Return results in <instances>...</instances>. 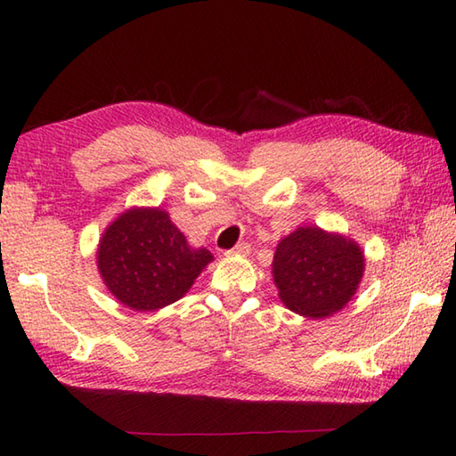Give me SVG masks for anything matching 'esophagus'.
<instances>
[{
  "label": "esophagus",
  "mask_w": 456,
  "mask_h": 456,
  "mask_svg": "<svg viewBox=\"0 0 456 456\" xmlns=\"http://www.w3.org/2000/svg\"><path fill=\"white\" fill-rule=\"evenodd\" d=\"M250 253V245L248 243H239L235 248L225 250V256H235V255H248Z\"/></svg>",
  "instance_id": "esophagus-1"
}]
</instances>
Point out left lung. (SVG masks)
Here are the masks:
<instances>
[{
	"label": "left lung",
	"mask_w": 456,
	"mask_h": 456,
	"mask_svg": "<svg viewBox=\"0 0 456 456\" xmlns=\"http://www.w3.org/2000/svg\"><path fill=\"white\" fill-rule=\"evenodd\" d=\"M364 266V253L356 240L304 225L276 245L273 278L288 309L323 319L351 302L362 282Z\"/></svg>",
	"instance_id": "obj_1"
}]
</instances>
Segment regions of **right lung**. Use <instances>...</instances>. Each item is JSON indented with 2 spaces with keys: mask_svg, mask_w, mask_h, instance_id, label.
<instances>
[{
  "mask_svg": "<svg viewBox=\"0 0 456 456\" xmlns=\"http://www.w3.org/2000/svg\"><path fill=\"white\" fill-rule=\"evenodd\" d=\"M98 270L111 296L133 312H157L196 282L213 255L193 248L160 208H129L105 227Z\"/></svg>",
  "mask_w": 456,
  "mask_h": 456,
  "instance_id": "1",
  "label": "right lung"
}]
</instances>
